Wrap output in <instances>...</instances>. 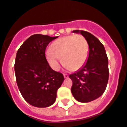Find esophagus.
Listing matches in <instances>:
<instances>
[{"instance_id": "34e87169", "label": "esophagus", "mask_w": 127, "mask_h": 127, "mask_svg": "<svg viewBox=\"0 0 127 127\" xmlns=\"http://www.w3.org/2000/svg\"><path fill=\"white\" fill-rule=\"evenodd\" d=\"M63 75H64V77L65 78V79L68 77V75H67V74H63Z\"/></svg>"}]
</instances>
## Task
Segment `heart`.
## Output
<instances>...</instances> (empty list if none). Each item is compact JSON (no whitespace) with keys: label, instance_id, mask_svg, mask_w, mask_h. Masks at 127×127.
Instances as JSON below:
<instances>
[{"label":"heart","instance_id":"obj_1","mask_svg":"<svg viewBox=\"0 0 127 127\" xmlns=\"http://www.w3.org/2000/svg\"><path fill=\"white\" fill-rule=\"evenodd\" d=\"M88 50V43L83 35H69L52 42L50 50H47L45 56L47 62L54 71H58L60 68L61 58L66 67L77 70L87 61Z\"/></svg>","mask_w":127,"mask_h":127}]
</instances>
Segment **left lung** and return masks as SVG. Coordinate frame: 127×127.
<instances>
[{"mask_svg": "<svg viewBox=\"0 0 127 127\" xmlns=\"http://www.w3.org/2000/svg\"><path fill=\"white\" fill-rule=\"evenodd\" d=\"M80 33L89 45V56L80 69L69 75L73 81L71 92L78 102H92L102 95L108 81V59L102 43L90 33L74 30Z\"/></svg>", "mask_w": 127, "mask_h": 127, "instance_id": "left-lung-1", "label": "left lung"}]
</instances>
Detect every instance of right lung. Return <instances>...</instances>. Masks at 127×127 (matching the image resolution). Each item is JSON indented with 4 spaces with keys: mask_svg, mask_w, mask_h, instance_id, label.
<instances>
[{
    "mask_svg": "<svg viewBox=\"0 0 127 127\" xmlns=\"http://www.w3.org/2000/svg\"><path fill=\"white\" fill-rule=\"evenodd\" d=\"M57 37L33 35L17 52V84L23 98L33 106L46 108L52 105L56 101V92L64 80L62 73L50 66L45 56L47 46Z\"/></svg>",
    "mask_w": 127,
    "mask_h": 127,
    "instance_id": "obj_1",
    "label": "right lung"
}]
</instances>
